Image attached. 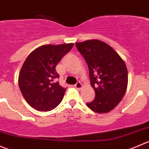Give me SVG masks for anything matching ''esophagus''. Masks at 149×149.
<instances>
[{
    "label": "esophagus",
    "mask_w": 149,
    "mask_h": 149,
    "mask_svg": "<svg viewBox=\"0 0 149 149\" xmlns=\"http://www.w3.org/2000/svg\"><path fill=\"white\" fill-rule=\"evenodd\" d=\"M74 86V88H76V89H77V90H81V89H82V83H81V82H77V84H75Z\"/></svg>",
    "instance_id": "34e87169"
}]
</instances>
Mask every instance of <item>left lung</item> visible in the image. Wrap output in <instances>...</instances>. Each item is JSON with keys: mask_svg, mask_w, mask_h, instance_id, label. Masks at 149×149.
<instances>
[{"mask_svg": "<svg viewBox=\"0 0 149 149\" xmlns=\"http://www.w3.org/2000/svg\"><path fill=\"white\" fill-rule=\"evenodd\" d=\"M76 46L86 61L95 93L94 100L87 106L98 114L109 112L126 92L128 74L124 60L109 45L98 40L77 42Z\"/></svg>", "mask_w": 149, "mask_h": 149, "instance_id": "obj_1", "label": "left lung"}]
</instances>
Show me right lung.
Wrapping results in <instances>:
<instances>
[{"instance_id": "right-lung-1", "label": "right lung", "mask_w": 149, "mask_h": 149, "mask_svg": "<svg viewBox=\"0 0 149 149\" xmlns=\"http://www.w3.org/2000/svg\"><path fill=\"white\" fill-rule=\"evenodd\" d=\"M73 46V43L43 45L26 58L18 82L23 97L32 108L50 111L62 101L67 89L56 81L59 75L56 66Z\"/></svg>"}]
</instances>
